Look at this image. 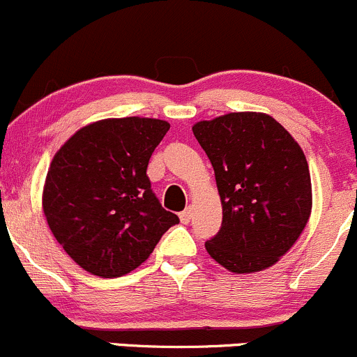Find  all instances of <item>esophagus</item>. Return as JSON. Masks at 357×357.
Here are the masks:
<instances>
[{
    "label": "esophagus",
    "mask_w": 357,
    "mask_h": 357,
    "mask_svg": "<svg viewBox=\"0 0 357 357\" xmlns=\"http://www.w3.org/2000/svg\"><path fill=\"white\" fill-rule=\"evenodd\" d=\"M190 220H192V208H187V209H183L182 213H180V222L182 223H189Z\"/></svg>",
    "instance_id": "obj_1"
}]
</instances>
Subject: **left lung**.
Instances as JSON below:
<instances>
[{
  "instance_id": "8db88e82",
  "label": "left lung",
  "mask_w": 357,
  "mask_h": 357,
  "mask_svg": "<svg viewBox=\"0 0 357 357\" xmlns=\"http://www.w3.org/2000/svg\"><path fill=\"white\" fill-rule=\"evenodd\" d=\"M194 135L213 165L222 229L204 244L234 273L273 266L306 227L313 206L306 156L270 115L238 112L203 120Z\"/></svg>"
}]
</instances>
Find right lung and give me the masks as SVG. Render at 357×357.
<instances>
[{"label": "right lung", "mask_w": 357, "mask_h": 357, "mask_svg": "<svg viewBox=\"0 0 357 357\" xmlns=\"http://www.w3.org/2000/svg\"><path fill=\"white\" fill-rule=\"evenodd\" d=\"M170 123L106 119L77 130L54 154L43 190L47 225L89 273L122 277L144 263L180 222L153 192L149 158Z\"/></svg>", "instance_id": "add662e5"}]
</instances>
